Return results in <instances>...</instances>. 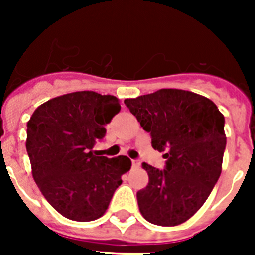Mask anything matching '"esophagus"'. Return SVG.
Returning <instances> with one entry per match:
<instances>
[{
	"instance_id": "obj_1",
	"label": "esophagus",
	"mask_w": 255,
	"mask_h": 255,
	"mask_svg": "<svg viewBox=\"0 0 255 255\" xmlns=\"http://www.w3.org/2000/svg\"><path fill=\"white\" fill-rule=\"evenodd\" d=\"M140 159H131V166L132 167H139L140 166Z\"/></svg>"
}]
</instances>
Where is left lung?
<instances>
[{
    "label": "left lung",
    "mask_w": 255,
    "mask_h": 255,
    "mask_svg": "<svg viewBox=\"0 0 255 255\" xmlns=\"http://www.w3.org/2000/svg\"><path fill=\"white\" fill-rule=\"evenodd\" d=\"M150 134L152 147L166 152L163 170L143 163L149 182L136 193L143 217L176 226L203 206L222 170L225 117L211 100L181 89H159L124 101Z\"/></svg>",
    "instance_id": "left-lung-1"
}]
</instances>
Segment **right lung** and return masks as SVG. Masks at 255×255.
<instances>
[{
  "label": "right lung",
  "instance_id": "obj_1",
  "mask_svg": "<svg viewBox=\"0 0 255 255\" xmlns=\"http://www.w3.org/2000/svg\"><path fill=\"white\" fill-rule=\"evenodd\" d=\"M120 110L116 97L75 92L40 105L28 121L26 152L35 184L69 220L88 222L103 216L131 167L126 155L107 158L93 150Z\"/></svg>",
  "mask_w": 255,
  "mask_h": 255
}]
</instances>
